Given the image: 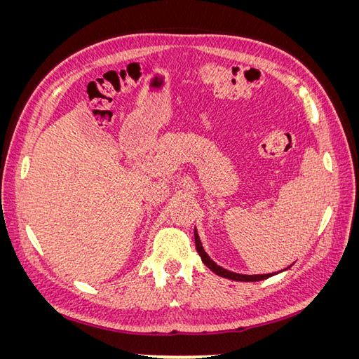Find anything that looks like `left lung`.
<instances>
[{"label": "left lung", "mask_w": 359, "mask_h": 359, "mask_svg": "<svg viewBox=\"0 0 359 359\" xmlns=\"http://www.w3.org/2000/svg\"><path fill=\"white\" fill-rule=\"evenodd\" d=\"M194 243H196V250H198V253H199V256H201V259H202V262H203L206 266H208L214 274L220 276V277H224V278L233 280V281H250V283H252V281L266 280V278H269V277H273V276L281 273V271H287V269L293 265V264H292V265H289L287 268L278 271V273H271V274H253V276H248V274L233 273V271H229V269H226V268H223V266H220V265H217V264L214 262V260L208 256V253L205 252V248H203V245H202V243H201V238H199V233H198V231H196V227H194Z\"/></svg>", "instance_id": "1"}]
</instances>
